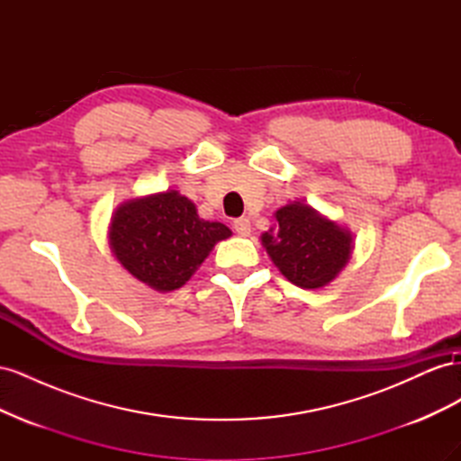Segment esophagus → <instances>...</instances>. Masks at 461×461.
Masks as SVG:
<instances>
[{
  "label": "esophagus",
  "instance_id": "1",
  "mask_svg": "<svg viewBox=\"0 0 461 461\" xmlns=\"http://www.w3.org/2000/svg\"><path fill=\"white\" fill-rule=\"evenodd\" d=\"M232 227H234L236 234H240V236H249V232H252V225H249V219H246V217L234 219Z\"/></svg>",
  "mask_w": 461,
  "mask_h": 461
}]
</instances>
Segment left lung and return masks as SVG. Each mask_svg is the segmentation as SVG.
<instances>
[{"label": "left lung", "mask_w": 461, "mask_h": 461, "mask_svg": "<svg viewBox=\"0 0 461 461\" xmlns=\"http://www.w3.org/2000/svg\"><path fill=\"white\" fill-rule=\"evenodd\" d=\"M275 217L276 229L265 232L261 242L292 285L325 286L350 259V232L321 217L310 205L288 203Z\"/></svg>", "instance_id": "1"}]
</instances>
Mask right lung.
Listing matches in <instances>:
<instances>
[{
    "label": "right lung",
    "mask_w": 461,
    "mask_h": 461,
    "mask_svg": "<svg viewBox=\"0 0 461 461\" xmlns=\"http://www.w3.org/2000/svg\"><path fill=\"white\" fill-rule=\"evenodd\" d=\"M229 236V227L200 219L196 205L175 190L122 203L109 229L122 267L159 292L183 286Z\"/></svg>",
    "instance_id": "add662e5"
}]
</instances>
